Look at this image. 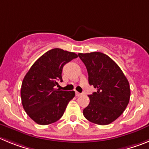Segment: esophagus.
Wrapping results in <instances>:
<instances>
[{
	"instance_id": "1",
	"label": "esophagus",
	"mask_w": 149,
	"mask_h": 149,
	"mask_svg": "<svg viewBox=\"0 0 149 149\" xmlns=\"http://www.w3.org/2000/svg\"><path fill=\"white\" fill-rule=\"evenodd\" d=\"M76 96H81V93H79V92H77V91H76Z\"/></svg>"
}]
</instances>
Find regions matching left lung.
Here are the masks:
<instances>
[{
	"label": "left lung",
	"mask_w": 149,
	"mask_h": 149,
	"mask_svg": "<svg viewBox=\"0 0 149 149\" xmlns=\"http://www.w3.org/2000/svg\"><path fill=\"white\" fill-rule=\"evenodd\" d=\"M78 56L86 66L88 82L97 89L88 95L90 103L83 114L95 124H110L123 113L129 102L128 79L116 62L104 53L93 52Z\"/></svg>",
	"instance_id": "8db88e82"
}]
</instances>
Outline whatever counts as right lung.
Instances as JSON below:
<instances>
[{"instance_id": "obj_1", "label": "right lung", "mask_w": 149, "mask_h": 149, "mask_svg": "<svg viewBox=\"0 0 149 149\" xmlns=\"http://www.w3.org/2000/svg\"><path fill=\"white\" fill-rule=\"evenodd\" d=\"M75 53L59 48L52 49L38 58L23 79L21 89L23 108L39 125H49L63 116L75 92L59 91L58 81L65 64L77 58Z\"/></svg>"}]
</instances>
